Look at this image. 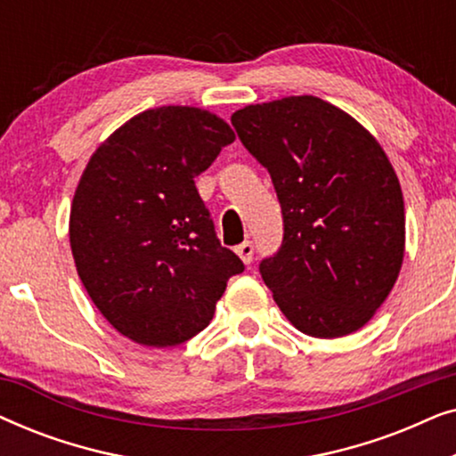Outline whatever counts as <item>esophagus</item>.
Instances as JSON below:
<instances>
[{"instance_id": "esophagus-1", "label": "esophagus", "mask_w": 456, "mask_h": 456, "mask_svg": "<svg viewBox=\"0 0 456 456\" xmlns=\"http://www.w3.org/2000/svg\"><path fill=\"white\" fill-rule=\"evenodd\" d=\"M253 251H255V248H253L251 240H245L242 245L236 247V255H239V257L242 259V264H247V265L253 261Z\"/></svg>"}]
</instances>
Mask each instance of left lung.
I'll use <instances>...</instances> for the list:
<instances>
[{
	"instance_id": "obj_1",
	"label": "left lung",
	"mask_w": 456,
	"mask_h": 456,
	"mask_svg": "<svg viewBox=\"0 0 456 456\" xmlns=\"http://www.w3.org/2000/svg\"><path fill=\"white\" fill-rule=\"evenodd\" d=\"M232 126L282 205V247L259 265L273 301L307 336L357 332L404 257V201L388 155L353 116L314 95L247 105Z\"/></svg>"
}]
</instances>
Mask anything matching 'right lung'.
I'll use <instances>...</instances> for the list:
<instances>
[{"label": "right lung", "instance_id": "right-lung-1", "mask_svg": "<svg viewBox=\"0 0 456 456\" xmlns=\"http://www.w3.org/2000/svg\"><path fill=\"white\" fill-rule=\"evenodd\" d=\"M236 139L208 110L164 105L130 118L91 155L74 191L70 248L105 320L145 346L209 326L242 261L217 240L195 178Z\"/></svg>", "mask_w": 456, "mask_h": 456}]
</instances>
